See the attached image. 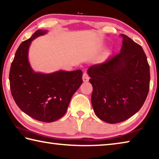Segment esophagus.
Wrapping results in <instances>:
<instances>
[{
    "label": "esophagus",
    "mask_w": 159,
    "mask_h": 159,
    "mask_svg": "<svg viewBox=\"0 0 159 159\" xmlns=\"http://www.w3.org/2000/svg\"><path fill=\"white\" fill-rule=\"evenodd\" d=\"M89 79H90V77H89V76H88V73H87V72L85 71L83 74V80L84 82H87V81H88V80H89Z\"/></svg>",
    "instance_id": "1"
}]
</instances>
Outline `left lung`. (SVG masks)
Returning <instances> with one entry per match:
<instances>
[{
  "label": "left lung",
  "mask_w": 159,
  "mask_h": 159,
  "mask_svg": "<svg viewBox=\"0 0 159 159\" xmlns=\"http://www.w3.org/2000/svg\"><path fill=\"white\" fill-rule=\"evenodd\" d=\"M120 36V52L88 70L94 111L109 123L124 121L135 114L149 90V65L143 49L126 35Z\"/></svg>",
  "instance_id": "1"
}]
</instances>
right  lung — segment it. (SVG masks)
Listing matches in <instances>:
<instances>
[{"mask_svg": "<svg viewBox=\"0 0 159 159\" xmlns=\"http://www.w3.org/2000/svg\"><path fill=\"white\" fill-rule=\"evenodd\" d=\"M46 32L38 30L20 44L10 66L9 80L12 96L19 108L36 120L50 123L65 114L72 96L83 83V72L76 70L43 74L31 69L29 47L35 38Z\"/></svg>", "mask_w": 159, "mask_h": 159, "instance_id": "right-lung-1", "label": "right lung"}]
</instances>
